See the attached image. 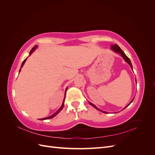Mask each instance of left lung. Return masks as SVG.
Instances as JSON below:
<instances>
[{"label":"left lung","mask_w":155,"mask_h":155,"mask_svg":"<svg viewBox=\"0 0 155 155\" xmlns=\"http://www.w3.org/2000/svg\"><path fill=\"white\" fill-rule=\"evenodd\" d=\"M111 46V49L112 50H113L114 51H115V52H116V53H120V54H121V56H122V57H123V58L124 59V60L125 61L127 62V63L128 64H129V65H130V68H132L133 69V66H132V64H131V62H130V59H129V58L127 57V56L125 54V53L124 52V51H122V50H121L120 47H119V46L118 45H111L110 46ZM136 81H137V80H136ZM134 100V99L132 100V101H130V104H129V105H127L125 108H124V109H125V108L126 107H127L130 104H131V103H132L133 102V101ZM89 104H90V105H92V107H94L95 108V109H96L97 110H100V111H101V112H104V113H107V112H105V111H102V110H101L100 109H98V108L96 107V106H95L94 105V104H92V103H91V102H89Z\"/></svg>","instance_id":"8db88e82"}]
</instances>
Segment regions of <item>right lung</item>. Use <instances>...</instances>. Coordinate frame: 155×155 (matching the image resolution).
Here are the masks:
<instances>
[{
  "label": "right lung",
  "mask_w": 155,
  "mask_h": 155,
  "mask_svg": "<svg viewBox=\"0 0 155 155\" xmlns=\"http://www.w3.org/2000/svg\"><path fill=\"white\" fill-rule=\"evenodd\" d=\"M37 48V45H35L34 47H33L32 48V49L31 50V51H30V55H31V53L33 52V51H34V50L35 49ZM26 59H25L24 61H23V62H22V64H21V68L22 67V66H23V64H25V61H26ZM21 71V69H20V70H19V72ZM67 89H66V91H65V93H66V91H67ZM64 96H65V94H64ZM64 97H65V96H64ZM64 100H63V104H62V105H61V107L58 110V111L55 112V113H54L53 115H51V116H49V117H47V118H41V119H40V120H48V119H51V118H54V116H55L56 115H57L59 112L62 109H63V107H64Z\"/></svg>",
  "instance_id": "1"
}]
</instances>
